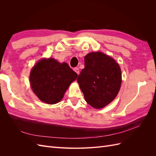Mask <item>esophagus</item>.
<instances>
[{
  "label": "esophagus",
  "instance_id": "34e87169",
  "mask_svg": "<svg viewBox=\"0 0 156 156\" xmlns=\"http://www.w3.org/2000/svg\"><path fill=\"white\" fill-rule=\"evenodd\" d=\"M73 70H74V72H76L78 75L79 74V69L78 68H74V69H73Z\"/></svg>",
  "mask_w": 156,
  "mask_h": 156
}]
</instances>
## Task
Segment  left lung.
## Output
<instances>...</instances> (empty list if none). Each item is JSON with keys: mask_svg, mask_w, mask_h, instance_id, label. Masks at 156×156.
<instances>
[{"mask_svg": "<svg viewBox=\"0 0 156 156\" xmlns=\"http://www.w3.org/2000/svg\"><path fill=\"white\" fill-rule=\"evenodd\" d=\"M84 66L77 83L85 101L97 109L105 107L120 91L122 80L119 64L111 56L97 51L84 56Z\"/></svg>", "mask_w": 156, "mask_h": 156, "instance_id": "8db88e82", "label": "left lung"}]
</instances>
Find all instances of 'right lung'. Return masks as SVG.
Wrapping results in <instances>:
<instances>
[{"instance_id": "right-lung-1", "label": "right lung", "mask_w": 156, "mask_h": 156, "mask_svg": "<svg viewBox=\"0 0 156 156\" xmlns=\"http://www.w3.org/2000/svg\"><path fill=\"white\" fill-rule=\"evenodd\" d=\"M77 76L67 63H60L53 58H43L32 68L29 81L33 92L40 101L53 105L62 100Z\"/></svg>"}]
</instances>
